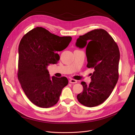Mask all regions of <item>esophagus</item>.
<instances>
[{"label":"esophagus","instance_id":"esophagus-1","mask_svg":"<svg viewBox=\"0 0 135 135\" xmlns=\"http://www.w3.org/2000/svg\"><path fill=\"white\" fill-rule=\"evenodd\" d=\"M69 83H71V84H75V83H77V80H75V79H71L69 80Z\"/></svg>","mask_w":135,"mask_h":135}]
</instances>
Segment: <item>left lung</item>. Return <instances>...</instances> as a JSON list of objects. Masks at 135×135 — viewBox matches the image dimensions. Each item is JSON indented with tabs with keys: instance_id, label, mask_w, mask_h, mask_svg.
I'll return each mask as SVG.
<instances>
[{
	"instance_id": "left-lung-1",
	"label": "left lung",
	"mask_w": 135,
	"mask_h": 135,
	"mask_svg": "<svg viewBox=\"0 0 135 135\" xmlns=\"http://www.w3.org/2000/svg\"><path fill=\"white\" fill-rule=\"evenodd\" d=\"M75 45L79 48L86 46V66L94 70L89 85L84 81L81 83L83 91L77 95V99L85 106L95 107L109 97L118 80L119 47L103 29H96L80 35Z\"/></svg>"
}]
</instances>
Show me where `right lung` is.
Masks as SVG:
<instances>
[{
    "instance_id": "add662e5",
    "label": "right lung",
    "mask_w": 135,
    "mask_h": 135,
    "mask_svg": "<svg viewBox=\"0 0 135 135\" xmlns=\"http://www.w3.org/2000/svg\"><path fill=\"white\" fill-rule=\"evenodd\" d=\"M71 37H59L42 27L26 33L18 46L17 77L24 93L35 105L49 108L59 100L62 90L68 84L66 77L50 78L47 67L56 64V51L65 49Z\"/></svg>"
}]
</instances>
